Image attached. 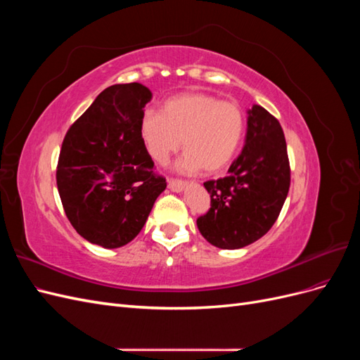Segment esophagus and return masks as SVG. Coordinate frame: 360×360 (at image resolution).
Segmentation results:
<instances>
[{"label":"esophagus","instance_id":"esophagus-1","mask_svg":"<svg viewBox=\"0 0 360 360\" xmlns=\"http://www.w3.org/2000/svg\"><path fill=\"white\" fill-rule=\"evenodd\" d=\"M186 184H188L186 181L180 179H168V188L174 192H181Z\"/></svg>","mask_w":360,"mask_h":360}]
</instances>
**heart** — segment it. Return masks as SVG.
<instances>
[{"instance_id": "b5f03b06", "label": "heart", "mask_w": 360, "mask_h": 360, "mask_svg": "<svg viewBox=\"0 0 360 360\" xmlns=\"http://www.w3.org/2000/svg\"><path fill=\"white\" fill-rule=\"evenodd\" d=\"M246 117L234 102H224L207 93H181L160 106V114L146 110L139 120V134L148 155L163 163L184 141V169L204 174L222 171L240 147Z\"/></svg>"}]
</instances>
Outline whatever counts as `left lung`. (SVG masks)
I'll list each match as a JSON object with an SVG mask.
<instances>
[{
    "label": "left lung",
    "mask_w": 360,
    "mask_h": 360,
    "mask_svg": "<svg viewBox=\"0 0 360 360\" xmlns=\"http://www.w3.org/2000/svg\"><path fill=\"white\" fill-rule=\"evenodd\" d=\"M290 172L284 130L263 106L254 105L245 147L228 176L204 183L210 209L197 219L202 237L221 249H238L263 237L285 202Z\"/></svg>",
    "instance_id": "1"
}]
</instances>
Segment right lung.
I'll use <instances>...</instances> for the list:
<instances>
[{"mask_svg": "<svg viewBox=\"0 0 360 360\" xmlns=\"http://www.w3.org/2000/svg\"><path fill=\"white\" fill-rule=\"evenodd\" d=\"M150 99L138 82L108 86L63 139L58 193L72 226L90 243L114 249L132 242L167 188L139 134Z\"/></svg>", "mask_w": 360, "mask_h": 360, "instance_id": "right-lung-1", "label": "right lung"}]
</instances>
